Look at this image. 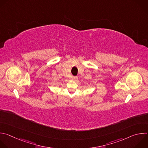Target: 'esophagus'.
Listing matches in <instances>:
<instances>
[{"label": "esophagus", "mask_w": 148, "mask_h": 148, "mask_svg": "<svg viewBox=\"0 0 148 148\" xmlns=\"http://www.w3.org/2000/svg\"><path fill=\"white\" fill-rule=\"evenodd\" d=\"M72 79H73V80H74V81H77V80L78 79V77H77V76H74V77H73Z\"/></svg>", "instance_id": "obj_1"}]
</instances>
